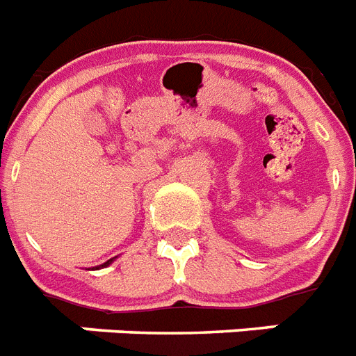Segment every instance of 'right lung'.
Here are the masks:
<instances>
[{"label": "right lung", "instance_id": "add662e5", "mask_svg": "<svg viewBox=\"0 0 356 356\" xmlns=\"http://www.w3.org/2000/svg\"><path fill=\"white\" fill-rule=\"evenodd\" d=\"M114 262V258H111V260H107V262L105 264H102V266H96V267H92V269H102V267H107L108 264H113Z\"/></svg>", "mask_w": 356, "mask_h": 356}]
</instances>
